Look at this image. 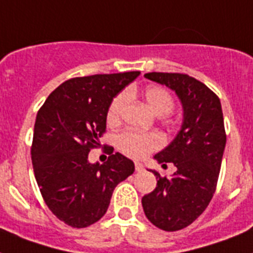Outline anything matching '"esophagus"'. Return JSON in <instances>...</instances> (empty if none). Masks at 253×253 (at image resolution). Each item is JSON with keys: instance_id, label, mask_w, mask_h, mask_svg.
I'll return each instance as SVG.
<instances>
[{"instance_id": "obj_1", "label": "esophagus", "mask_w": 253, "mask_h": 253, "mask_svg": "<svg viewBox=\"0 0 253 253\" xmlns=\"http://www.w3.org/2000/svg\"><path fill=\"white\" fill-rule=\"evenodd\" d=\"M135 169H136V172H143L144 167H143L142 163H135Z\"/></svg>"}]
</instances>
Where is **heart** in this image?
Listing matches in <instances>:
<instances>
[{
    "instance_id": "obj_1",
    "label": "heart",
    "mask_w": 253,
    "mask_h": 253,
    "mask_svg": "<svg viewBox=\"0 0 253 253\" xmlns=\"http://www.w3.org/2000/svg\"><path fill=\"white\" fill-rule=\"evenodd\" d=\"M144 99L150 109L158 115H166L170 113L174 105L172 95L164 87L148 86L143 93ZM126 94L117 95L107 110V122L111 125L119 122L122 111L126 106ZM163 139L158 134H143L136 131H125L118 135L117 146L123 154L132 159L144 158L154 150L162 146Z\"/></svg>"
}]
</instances>
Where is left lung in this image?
Segmentation results:
<instances>
[{"mask_svg":"<svg viewBox=\"0 0 253 253\" xmlns=\"http://www.w3.org/2000/svg\"><path fill=\"white\" fill-rule=\"evenodd\" d=\"M144 77L172 89L184 111L176 138L154 156L163 167L173 163L176 172L167 178L151 170L158 185L142 198L151 223L164 231H177L205 211L215 192L226 147L223 113L215 93L194 77L163 72Z\"/></svg>","mask_w":253,"mask_h":253,"instance_id":"left-lung-1","label":"left lung"}]
</instances>
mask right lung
<instances>
[{
  "instance_id": "1",
  "label": "right lung",
  "mask_w": 253,
  "mask_h": 253,
  "mask_svg": "<svg viewBox=\"0 0 253 253\" xmlns=\"http://www.w3.org/2000/svg\"><path fill=\"white\" fill-rule=\"evenodd\" d=\"M140 72L76 77L45 99L34 127L31 160L45 205L71 227L84 228L105 215L115 186L135 170L119 152L89 163L106 130L113 98Z\"/></svg>"
}]
</instances>
